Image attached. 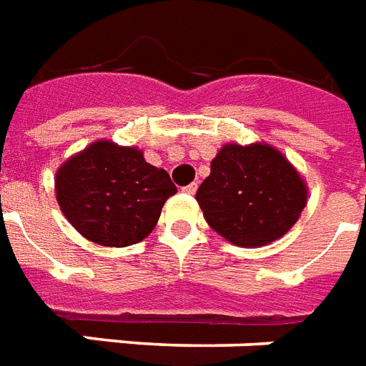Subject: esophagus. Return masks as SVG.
Segmentation results:
<instances>
[{"label":"esophagus","instance_id":"obj_1","mask_svg":"<svg viewBox=\"0 0 366 366\" xmlns=\"http://www.w3.org/2000/svg\"><path fill=\"white\" fill-rule=\"evenodd\" d=\"M195 189H197V184H195V182H192V184H188V186H184V188H182V192H184V194H189V195H194V194H195Z\"/></svg>","mask_w":366,"mask_h":366}]
</instances>
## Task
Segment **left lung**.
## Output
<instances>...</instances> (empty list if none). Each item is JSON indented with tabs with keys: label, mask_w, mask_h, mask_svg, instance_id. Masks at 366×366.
<instances>
[{
	"label": "left lung",
	"mask_w": 366,
	"mask_h": 366,
	"mask_svg": "<svg viewBox=\"0 0 366 366\" xmlns=\"http://www.w3.org/2000/svg\"><path fill=\"white\" fill-rule=\"evenodd\" d=\"M195 199L214 232L239 247L282 238L307 205V186L288 159L269 144H227Z\"/></svg>",
	"instance_id": "left-lung-1"
}]
</instances>
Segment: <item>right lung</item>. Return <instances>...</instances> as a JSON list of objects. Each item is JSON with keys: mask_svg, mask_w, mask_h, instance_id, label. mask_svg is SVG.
Wrapping results in <instances>:
<instances>
[{"mask_svg": "<svg viewBox=\"0 0 366 366\" xmlns=\"http://www.w3.org/2000/svg\"><path fill=\"white\" fill-rule=\"evenodd\" d=\"M55 194L66 220L84 238L127 247L152 234L177 186L164 169L146 163L138 147L97 139L61 164Z\"/></svg>", "mask_w": 366, "mask_h": 366, "instance_id": "obj_1", "label": "right lung"}]
</instances>
